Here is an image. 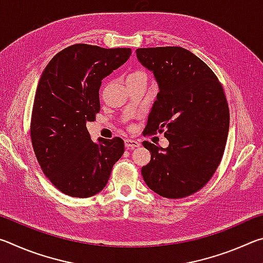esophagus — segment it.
<instances>
[{
    "instance_id": "34e87169",
    "label": "esophagus",
    "mask_w": 263,
    "mask_h": 263,
    "mask_svg": "<svg viewBox=\"0 0 263 263\" xmlns=\"http://www.w3.org/2000/svg\"><path fill=\"white\" fill-rule=\"evenodd\" d=\"M139 146H140L139 141L133 140V139H126V140H125V147H126L127 149L132 151V149H135V148H137V147H139Z\"/></svg>"
}]
</instances>
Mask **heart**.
Listing matches in <instances>:
<instances>
[{
	"label": "heart",
	"instance_id": "heart-1",
	"mask_svg": "<svg viewBox=\"0 0 263 263\" xmlns=\"http://www.w3.org/2000/svg\"><path fill=\"white\" fill-rule=\"evenodd\" d=\"M138 75H142V74H141V73H133V74H131L128 78H131V77H138Z\"/></svg>",
	"mask_w": 263,
	"mask_h": 263
}]
</instances>
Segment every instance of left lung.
I'll return each mask as SVG.
<instances>
[{"mask_svg": "<svg viewBox=\"0 0 263 263\" xmlns=\"http://www.w3.org/2000/svg\"><path fill=\"white\" fill-rule=\"evenodd\" d=\"M137 58L159 86L144 135L164 133L167 148L142 141L151 161L141 175L151 190L183 198L205 185L220 163L230 111L219 80L194 53L179 46L138 48Z\"/></svg>", "mask_w": 263, "mask_h": 263, "instance_id": "8db88e82", "label": "left lung"}]
</instances>
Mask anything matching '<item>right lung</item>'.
Wrapping results in <instances>:
<instances>
[{
	"label": "right lung",
	"instance_id": "obj_1",
	"mask_svg": "<svg viewBox=\"0 0 263 263\" xmlns=\"http://www.w3.org/2000/svg\"><path fill=\"white\" fill-rule=\"evenodd\" d=\"M130 55L131 48L75 44L53 57L43 72L30 136L44 174L61 193L80 198L99 194L123 155V139L94 142L86 124L100 112L102 80Z\"/></svg>",
	"mask_w": 263,
	"mask_h": 263
}]
</instances>
